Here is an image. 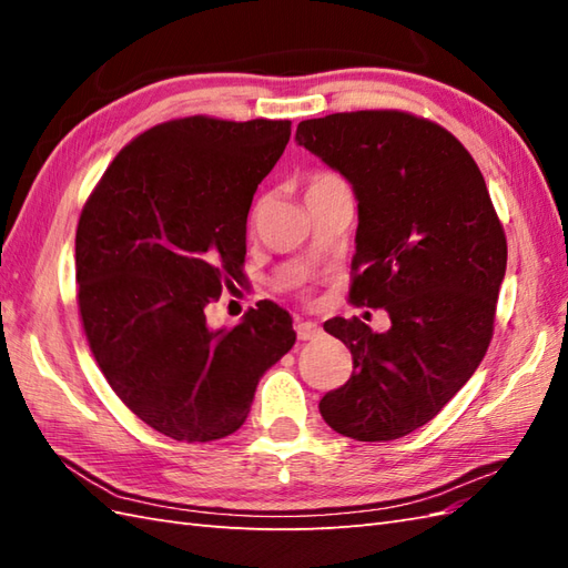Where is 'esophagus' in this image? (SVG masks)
<instances>
[{
	"label": "esophagus",
	"instance_id": "esophagus-1",
	"mask_svg": "<svg viewBox=\"0 0 568 568\" xmlns=\"http://www.w3.org/2000/svg\"><path fill=\"white\" fill-rule=\"evenodd\" d=\"M295 332H297V339L300 342H312V339H317V336L322 334V327H320V324H315V322H297Z\"/></svg>",
	"mask_w": 568,
	"mask_h": 568
}]
</instances>
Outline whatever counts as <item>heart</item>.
Returning a JSON list of instances; mask_svg holds the SVG:
<instances>
[{
    "label": "heart",
    "mask_w": 568,
    "mask_h": 568,
    "mask_svg": "<svg viewBox=\"0 0 568 568\" xmlns=\"http://www.w3.org/2000/svg\"><path fill=\"white\" fill-rule=\"evenodd\" d=\"M334 180H339L336 175H332V173H315L310 178V187H320V185H327V183H334ZM307 187V190H310Z\"/></svg>",
    "instance_id": "1"
}]
</instances>
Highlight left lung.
Listing matches in <instances>:
<instances>
[{"mask_svg": "<svg viewBox=\"0 0 568 568\" xmlns=\"http://www.w3.org/2000/svg\"><path fill=\"white\" fill-rule=\"evenodd\" d=\"M295 141L344 175L358 202L352 300L388 332L334 317L324 332L354 373L320 400L324 422L358 442L405 437L439 413L484 361L508 244L476 161L449 131L405 112L300 122Z\"/></svg>", "mask_w": 568, "mask_h": 568, "instance_id": "8db88e82", "label": "left lung"}]
</instances>
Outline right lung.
<instances>
[{"label":"right lung","mask_w":568,"mask_h":568,"mask_svg":"<svg viewBox=\"0 0 568 568\" xmlns=\"http://www.w3.org/2000/svg\"><path fill=\"white\" fill-rule=\"evenodd\" d=\"M291 122L175 119L119 151L80 214L75 275L82 327L112 390L178 442H212L248 417L263 373L295 344L275 303L234 329L204 307L246 258L253 192Z\"/></svg>","instance_id":"obj_1"}]
</instances>
